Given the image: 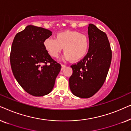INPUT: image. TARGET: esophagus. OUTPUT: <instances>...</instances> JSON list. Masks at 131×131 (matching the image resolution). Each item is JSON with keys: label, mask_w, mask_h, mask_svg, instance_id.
I'll return each instance as SVG.
<instances>
[{"label": "esophagus", "mask_w": 131, "mask_h": 131, "mask_svg": "<svg viewBox=\"0 0 131 131\" xmlns=\"http://www.w3.org/2000/svg\"><path fill=\"white\" fill-rule=\"evenodd\" d=\"M66 67V66L64 64H61V70L64 69V68Z\"/></svg>", "instance_id": "esophagus-1"}]
</instances>
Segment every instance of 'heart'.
<instances>
[{
  "mask_svg": "<svg viewBox=\"0 0 131 131\" xmlns=\"http://www.w3.org/2000/svg\"><path fill=\"white\" fill-rule=\"evenodd\" d=\"M43 45L51 57L56 58L63 48L64 60L79 61L86 55L89 48V39L87 35L78 31L60 32L55 36V39L48 37L44 40Z\"/></svg>",
  "mask_w": 131,
  "mask_h": 131,
  "instance_id": "obj_1",
  "label": "heart"
}]
</instances>
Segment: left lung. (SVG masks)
<instances>
[{
    "mask_svg": "<svg viewBox=\"0 0 131 131\" xmlns=\"http://www.w3.org/2000/svg\"><path fill=\"white\" fill-rule=\"evenodd\" d=\"M89 48L83 59L71 66L73 74L69 86L74 95L88 98L95 94L107 78L112 52L108 37L95 25L89 24Z\"/></svg>",
    "mask_w": 131,
    "mask_h": 131,
    "instance_id": "8db88e82",
    "label": "left lung"
}]
</instances>
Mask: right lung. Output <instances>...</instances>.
I'll list each match as a JSON object with an SVG mask.
<instances>
[{
    "instance_id": "1",
    "label": "right lung",
    "mask_w": 131,
    "mask_h": 131,
    "mask_svg": "<svg viewBox=\"0 0 131 131\" xmlns=\"http://www.w3.org/2000/svg\"><path fill=\"white\" fill-rule=\"evenodd\" d=\"M52 33L49 30L29 25L15 35L12 42L10 54L12 73L24 91L33 96L49 94L61 69L43 45Z\"/></svg>"
}]
</instances>
